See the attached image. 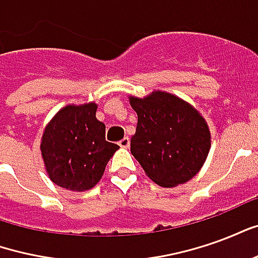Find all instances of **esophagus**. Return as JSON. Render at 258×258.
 I'll use <instances>...</instances> for the list:
<instances>
[{"instance_id":"1","label":"esophagus","mask_w":258,"mask_h":258,"mask_svg":"<svg viewBox=\"0 0 258 258\" xmlns=\"http://www.w3.org/2000/svg\"><path fill=\"white\" fill-rule=\"evenodd\" d=\"M118 145H120V148H124V149H127V148L130 146V138H128V137H124L123 140L118 142Z\"/></svg>"}]
</instances>
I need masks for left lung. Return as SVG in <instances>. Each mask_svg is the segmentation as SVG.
Returning a JSON list of instances; mask_svg holds the SVG:
<instances>
[{"instance_id":"8db88e82","label":"left lung","mask_w":258,"mask_h":258,"mask_svg":"<svg viewBox=\"0 0 258 258\" xmlns=\"http://www.w3.org/2000/svg\"><path fill=\"white\" fill-rule=\"evenodd\" d=\"M138 123L131 153L155 184L173 188L192 179L210 152L211 135L190 103L166 91L130 96Z\"/></svg>"}]
</instances>
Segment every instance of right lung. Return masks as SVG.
Returning <instances> with one entry per match:
<instances>
[{
	"mask_svg": "<svg viewBox=\"0 0 258 258\" xmlns=\"http://www.w3.org/2000/svg\"><path fill=\"white\" fill-rule=\"evenodd\" d=\"M98 105H68L45 125L41 156L48 177L60 188L88 190L105 173L118 145L105 140V124L96 118Z\"/></svg>",
	"mask_w": 258,
	"mask_h": 258,
	"instance_id": "add662e5",
	"label": "right lung"
}]
</instances>
